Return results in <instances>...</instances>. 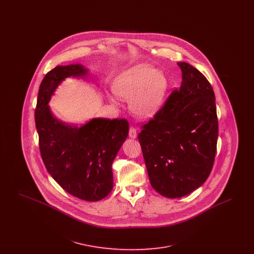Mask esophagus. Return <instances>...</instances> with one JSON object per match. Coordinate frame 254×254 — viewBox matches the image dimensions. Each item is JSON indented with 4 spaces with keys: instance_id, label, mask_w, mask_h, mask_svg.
Here are the masks:
<instances>
[{
    "instance_id": "esophagus-1",
    "label": "esophagus",
    "mask_w": 254,
    "mask_h": 254,
    "mask_svg": "<svg viewBox=\"0 0 254 254\" xmlns=\"http://www.w3.org/2000/svg\"><path fill=\"white\" fill-rule=\"evenodd\" d=\"M128 135H129V137L131 138V139H135L136 137H137V132H136V129L131 127L130 128H129V132H128Z\"/></svg>"
}]
</instances>
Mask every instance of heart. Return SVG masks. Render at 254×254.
<instances>
[{
  "label": "heart",
  "instance_id": "heart-1",
  "mask_svg": "<svg viewBox=\"0 0 254 254\" xmlns=\"http://www.w3.org/2000/svg\"><path fill=\"white\" fill-rule=\"evenodd\" d=\"M169 90V80L164 73L147 64L127 68L114 80L113 91L130 101L129 109L139 119L152 118L161 109Z\"/></svg>",
  "mask_w": 254,
  "mask_h": 254
}]
</instances>
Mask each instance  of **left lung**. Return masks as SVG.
I'll use <instances>...</instances> for the list:
<instances>
[{
    "label": "left lung",
    "mask_w": 254,
    "mask_h": 254,
    "mask_svg": "<svg viewBox=\"0 0 254 254\" xmlns=\"http://www.w3.org/2000/svg\"><path fill=\"white\" fill-rule=\"evenodd\" d=\"M177 64L182 70L180 88L138 135L150 184L168 198L186 196L205 183L217 145L213 88L191 64Z\"/></svg>",
    "instance_id": "obj_1"
}]
</instances>
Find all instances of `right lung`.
Instances as JSON below:
<instances>
[{"mask_svg": "<svg viewBox=\"0 0 254 254\" xmlns=\"http://www.w3.org/2000/svg\"><path fill=\"white\" fill-rule=\"evenodd\" d=\"M87 73L81 64L57 65L47 73L39 88L35 124L41 156L52 178L73 196L95 202L113 189L111 165L128 135V122L94 118L79 127L57 119L49 106L63 81Z\"/></svg>", "mask_w": 254, "mask_h": 254, "instance_id": "add662e5", "label": "right lung"}]
</instances>
